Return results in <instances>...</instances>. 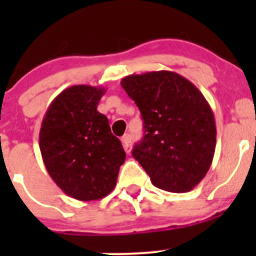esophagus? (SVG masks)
I'll return each instance as SVG.
<instances>
[{
	"label": "esophagus",
	"instance_id": "esophagus-1",
	"mask_svg": "<svg viewBox=\"0 0 256 256\" xmlns=\"http://www.w3.org/2000/svg\"><path fill=\"white\" fill-rule=\"evenodd\" d=\"M121 144H122V147L124 150H125L126 154H130L131 152V138L130 135H124L122 138H121Z\"/></svg>",
	"mask_w": 256,
	"mask_h": 256
}]
</instances>
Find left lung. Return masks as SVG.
<instances>
[{
  "instance_id": "obj_1",
  "label": "left lung",
  "mask_w": 256,
  "mask_h": 256,
  "mask_svg": "<svg viewBox=\"0 0 256 256\" xmlns=\"http://www.w3.org/2000/svg\"><path fill=\"white\" fill-rule=\"evenodd\" d=\"M121 86L140 109L144 138L132 156L154 187L192 190L207 174L216 151V118L194 84L170 70L132 74Z\"/></svg>"
}]
</instances>
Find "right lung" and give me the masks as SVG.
Returning a JSON list of instances; mask_svg holds the SVG:
<instances>
[{
    "mask_svg": "<svg viewBox=\"0 0 256 256\" xmlns=\"http://www.w3.org/2000/svg\"><path fill=\"white\" fill-rule=\"evenodd\" d=\"M106 89L73 85L54 98L43 118L40 148L49 176L69 197L96 200L115 188L126 154L98 112Z\"/></svg>",
    "mask_w": 256,
    "mask_h": 256,
    "instance_id": "add662e5",
    "label": "right lung"
}]
</instances>
